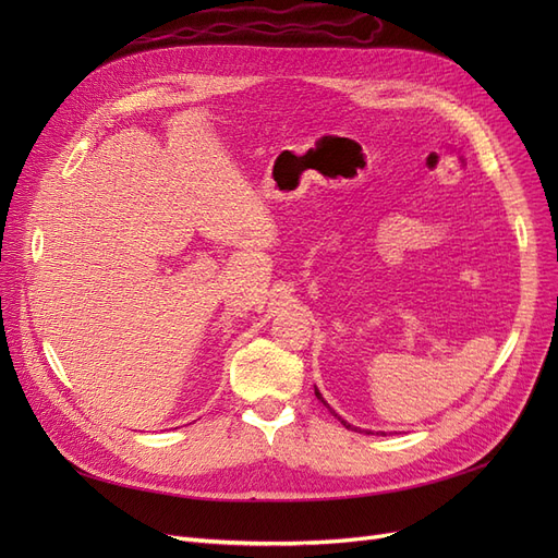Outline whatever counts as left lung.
Here are the masks:
<instances>
[{
    "label": "left lung",
    "mask_w": 558,
    "mask_h": 558,
    "mask_svg": "<svg viewBox=\"0 0 558 558\" xmlns=\"http://www.w3.org/2000/svg\"><path fill=\"white\" fill-rule=\"evenodd\" d=\"M314 393H316V398H318L320 402H324V404H328V402L324 400V396H320V393H318V388H316V391H314ZM328 410H330V408H328ZM330 412H332V410H330ZM332 414H335V412H332ZM335 416H337V414H335ZM337 418H340V416H337ZM340 421H342V426H347V428H351V430H361V428H353L351 424H347V421H344V418H340ZM365 433H367V430H365ZM367 435H369V433H367Z\"/></svg>",
    "instance_id": "obj_1"
}]
</instances>
